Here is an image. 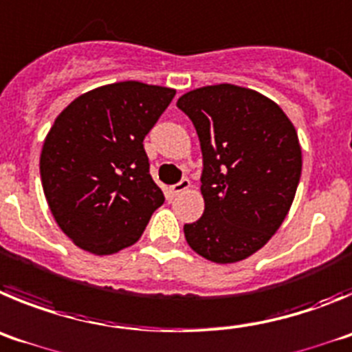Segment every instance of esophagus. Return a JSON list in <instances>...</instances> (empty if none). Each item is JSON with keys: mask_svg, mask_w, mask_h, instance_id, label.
Returning a JSON list of instances; mask_svg holds the SVG:
<instances>
[{"mask_svg": "<svg viewBox=\"0 0 352 352\" xmlns=\"http://www.w3.org/2000/svg\"><path fill=\"white\" fill-rule=\"evenodd\" d=\"M189 186H191L189 179H182V180H180V182H177V184H173V186H170V188H168L170 196H172V198H173V196H177V195H179V192L186 191V189H188Z\"/></svg>", "mask_w": 352, "mask_h": 352, "instance_id": "34e87169", "label": "esophagus"}]
</instances>
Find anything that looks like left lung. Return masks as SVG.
<instances>
[{
	"instance_id": "left-lung-1",
	"label": "left lung",
	"mask_w": 352,
	"mask_h": 352,
	"mask_svg": "<svg viewBox=\"0 0 352 352\" xmlns=\"http://www.w3.org/2000/svg\"><path fill=\"white\" fill-rule=\"evenodd\" d=\"M177 107L198 133L204 215L184 224L189 247L214 263L249 258L286 219L302 175L298 135L286 113L256 91L207 85Z\"/></svg>"
}]
</instances>
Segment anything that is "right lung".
I'll return each mask as SVG.
<instances>
[{
  "label": "right lung",
  "instance_id": "right-lung-1",
  "mask_svg": "<svg viewBox=\"0 0 352 352\" xmlns=\"http://www.w3.org/2000/svg\"><path fill=\"white\" fill-rule=\"evenodd\" d=\"M175 91L128 80L72 101L43 142L40 175L54 219L80 249L133 245L164 201L144 138Z\"/></svg>",
  "mask_w": 352,
  "mask_h": 352
}]
</instances>
